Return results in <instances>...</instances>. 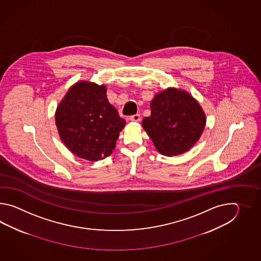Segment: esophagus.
I'll return each instance as SVG.
<instances>
[{"label":"esophagus","instance_id":"34e87169","mask_svg":"<svg viewBox=\"0 0 261 261\" xmlns=\"http://www.w3.org/2000/svg\"><path fill=\"white\" fill-rule=\"evenodd\" d=\"M140 119H141V117H140L139 114H135V115H133V116L129 117V120L133 121V122H138Z\"/></svg>","mask_w":261,"mask_h":261}]
</instances>
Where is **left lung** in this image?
<instances>
[{
  "mask_svg": "<svg viewBox=\"0 0 261 261\" xmlns=\"http://www.w3.org/2000/svg\"><path fill=\"white\" fill-rule=\"evenodd\" d=\"M205 122L201 107L190 95L168 89L151 101V116L143 119V127L158 151L172 156L196 144Z\"/></svg>",
  "mask_w": 261,
  "mask_h": 261,
  "instance_id": "8db88e82",
  "label": "left lung"
}]
</instances>
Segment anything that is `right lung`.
Segmentation results:
<instances>
[{
  "label": "right lung",
  "instance_id": "obj_1",
  "mask_svg": "<svg viewBox=\"0 0 261 261\" xmlns=\"http://www.w3.org/2000/svg\"><path fill=\"white\" fill-rule=\"evenodd\" d=\"M61 139L74 155L90 161L110 155L126 121L106 98V86L79 82L56 112Z\"/></svg>",
  "mask_w": 261,
  "mask_h": 261
}]
</instances>
